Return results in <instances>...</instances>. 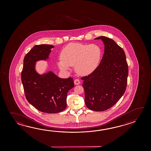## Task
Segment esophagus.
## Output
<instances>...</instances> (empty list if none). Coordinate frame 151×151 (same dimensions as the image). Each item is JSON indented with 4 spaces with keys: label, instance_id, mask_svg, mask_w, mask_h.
I'll list each match as a JSON object with an SVG mask.
<instances>
[{
    "label": "esophagus",
    "instance_id": "obj_1",
    "mask_svg": "<svg viewBox=\"0 0 151 151\" xmlns=\"http://www.w3.org/2000/svg\"><path fill=\"white\" fill-rule=\"evenodd\" d=\"M74 84L75 85H79L80 83V81L79 80V79H75L74 81Z\"/></svg>",
    "mask_w": 151,
    "mask_h": 151
}]
</instances>
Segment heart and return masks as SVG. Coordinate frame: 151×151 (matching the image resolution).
Here are the masks:
<instances>
[{"mask_svg":"<svg viewBox=\"0 0 151 151\" xmlns=\"http://www.w3.org/2000/svg\"><path fill=\"white\" fill-rule=\"evenodd\" d=\"M101 50L98 45L71 43L62 50L61 60L58 65L62 70H68L70 66H75V70L81 76L92 73L99 63Z\"/></svg>","mask_w":151,"mask_h":151,"instance_id":"b5f03b06","label":"heart"}]
</instances>
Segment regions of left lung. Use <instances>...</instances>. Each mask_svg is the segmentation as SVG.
<instances>
[{
	"label": "left lung",
	"instance_id": "1",
	"mask_svg": "<svg viewBox=\"0 0 151 151\" xmlns=\"http://www.w3.org/2000/svg\"><path fill=\"white\" fill-rule=\"evenodd\" d=\"M105 45L103 58L91 74L83 80L85 102L94 111H104L114 106L125 92L128 74L124 51L112 39L101 36Z\"/></svg>",
	"mask_w": 151,
	"mask_h": 151
}]
</instances>
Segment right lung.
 I'll return each mask as SVG.
<instances>
[{"label":"right lung","instance_id":"1","mask_svg":"<svg viewBox=\"0 0 151 151\" xmlns=\"http://www.w3.org/2000/svg\"><path fill=\"white\" fill-rule=\"evenodd\" d=\"M53 45L34 46L24 59L21 77L26 98L42 112L57 113L66 109L68 91L74 87L73 78L62 79L52 72L40 75L35 70L36 61L48 58Z\"/></svg>","mask_w":151,"mask_h":151}]
</instances>
